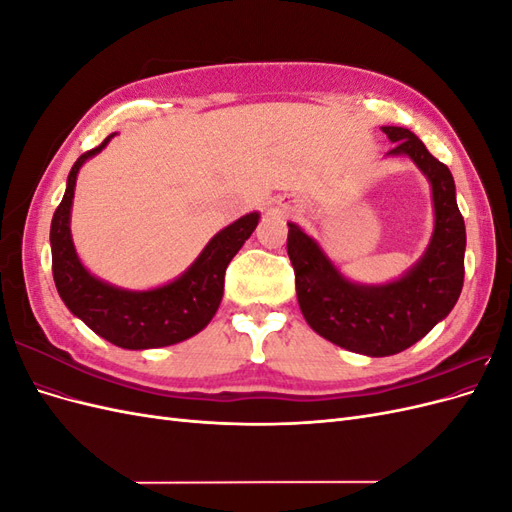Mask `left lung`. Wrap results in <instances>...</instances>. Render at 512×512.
Returning <instances> with one entry per match:
<instances>
[{"label": "left lung", "mask_w": 512, "mask_h": 512, "mask_svg": "<svg viewBox=\"0 0 512 512\" xmlns=\"http://www.w3.org/2000/svg\"><path fill=\"white\" fill-rule=\"evenodd\" d=\"M382 132L395 143L386 156L410 158L431 185L436 220L416 265L393 282L356 284L297 224H288L286 241L299 307L309 327L331 344L365 356L406 350L451 314L461 294L466 254V224L451 170L410 130L382 126Z\"/></svg>", "instance_id": "8db88e82"}]
</instances>
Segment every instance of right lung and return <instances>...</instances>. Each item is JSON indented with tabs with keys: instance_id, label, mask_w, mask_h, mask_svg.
Segmentation results:
<instances>
[{
	"instance_id": "right-lung-1",
	"label": "right lung",
	"mask_w": 512,
	"mask_h": 512,
	"mask_svg": "<svg viewBox=\"0 0 512 512\" xmlns=\"http://www.w3.org/2000/svg\"><path fill=\"white\" fill-rule=\"evenodd\" d=\"M117 132L74 162L66 194L51 222L53 280L61 301L96 335L119 348L149 350L173 346L203 331L218 312L224 294V273L241 245L258 226L260 213H247L222 228L177 280L151 290H126L91 275L76 254L70 213L81 166L98 156Z\"/></svg>"
}]
</instances>
